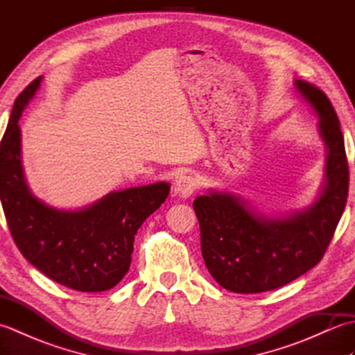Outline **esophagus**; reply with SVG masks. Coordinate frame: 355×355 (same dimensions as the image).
Masks as SVG:
<instances>
[{
    "label": "esophagus",
    "mask_w": 355,
    "mask_h": 355,
    "mask_svg": "<svg viewBox=\"0 0 355 355\" xmlns=\"http://www.w3.org/2000/svg\"><path fill=\"white\" fill-rule=\"evenodd\" d=\"M197 178L191 175V173H182L173 182V193L178 195L180 198H189L193 191L197 189Z\"/></svg>",
    "instance_id": "obj_1"
}]
</instances>
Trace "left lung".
Instances as JSON below:
<instances>
[{
	"instance_id": "8db88e82",
	"label": "left lung",
	"mask_w": 355,
	"mask_h": 355,
	"mask_svg": "<svg viewBox=\"0 0 355 355\" xmlns=\"http://www.w3.org/2000/svg\"><path fill=\"white\" fill-rule=\"evenodd\" d=\"M294 87L319 117L327 150L325 180L313 205L268 216L227 191L209 189L193 201L206 267L233 293L270 291L306 273L327 252L346 206L349 171L338 117L319 88L300 79Z\"/></svg>"
}]
</instances>
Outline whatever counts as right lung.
Masks as SVG:
<instances>
[{"label": "right lung", "instance_id": "add662e5", "mask_svg": "<svg viewBox=\"0 0 355 355\" xmlns=\"http://www.w3.org/2000/svg\"><path fill=\"white\" fill-rule=\"evenodd\" d=\"M42 78L15 101L0 143V200L15 244L51 281L78 291H105L130 270L134 236L146 218L168 198L171 184L114 191L78 210L49 206L26 182L19 119Z\"/></svg>", "mask_w": 355, "mask_h": 355}]
</instances>
